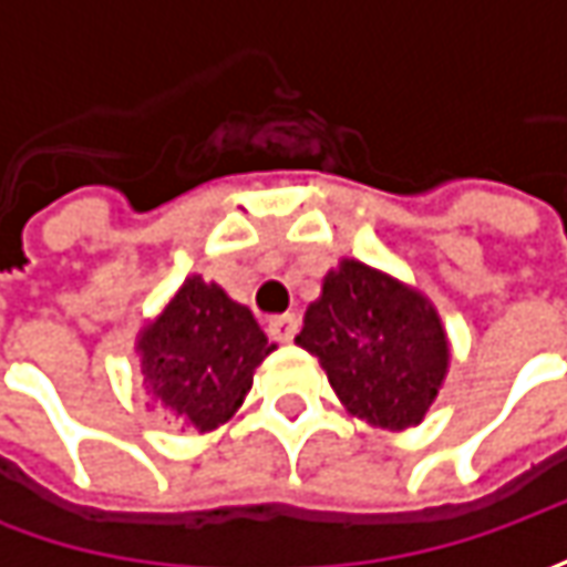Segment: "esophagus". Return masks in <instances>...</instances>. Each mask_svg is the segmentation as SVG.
Instances as JSON below:
<instances>
[{
    "mask_svg": "<svg viewBox=\"0 0 567 567\" xmlns=\"http://www.w3.org/2000/svg\"><path fill=\"white\" fill-rule=\"evenodd\" d=\"M296 331H299V318L296 316H277L268 321V334L277 343H293Z\"/></svg>",
    "mask_w": 567,
    "mask_h": 567,
    "instance_id": "esophagus-1",
    "label": "esophagus"
}]
</instances>
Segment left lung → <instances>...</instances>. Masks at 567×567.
Here are the masks:
<instances>
[{
  "label": "left lung",
  "mask_w": 567,
  "mask_h": 567,
  "mask_svg": "<svg viewBox=\"0 0 567 567\" xmlns=\"http://www.w3.org/2000/svg\"><path fill=\"white\" fill-rule=\"evenodd\" d=\"M296 343L318 357L347 413L391 432L423 423L451 360L435 306L353 258L324 277Z\"/></svg>",
  "instance_id": "left-lung-1"
}]
</instances>
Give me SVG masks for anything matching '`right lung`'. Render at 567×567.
<instances>
[{"mask_svg": "<svg viewBox=\"0 0 567 567\" xmlns=\"http://www.w3.org/2000/svg\"><path fill=\"white\" fill-rule=\"evenodd\" d=\"M271 350L249 309L198 274L138 334L147 394L173 423L195 432L224 425L243 406Z\"/></svg>", "mask_w": 567, "mask_h": 567, "instance_id": "right-lung-1", "label": "right lung"}]
</instances>
